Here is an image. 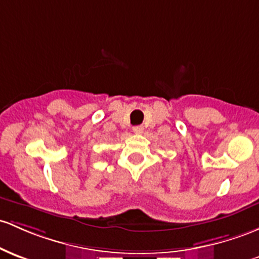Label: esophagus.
Segmentation results:
<instances>
[{
	"label": "esophagus",
	"instance_id": "34e87169",
	"mask_svg": "<svg viewBox=\"0 0 259 259\" xmlns=\"http://www.w3.org/2000/svg\"><path fill=\"white\" fill-rule=\"evenodd\" d=\"M133 130H134L135 134H141V133L144 132V127L141 126V125H138V126H134V127H133Z\"/></svg>",
	"mask_w": 259,
	"mask_h": 259
}]
</instances>
